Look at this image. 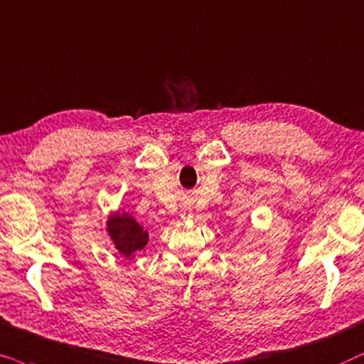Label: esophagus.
<instances>
[{
  "label": "esophagus",
  "mask_w": 364,
  "mask_h": 364,
  "mask_svg": "<svg viewBox=\"0 0 364 364\" xmlns=\"http://www.w3.org/2000/svg\"><path fill=\"white\" fill-rule=\"evenodd\" d=\"M181 218H183V220H190V218H191V211H188V210L181 211Z\"/></svg>",
  "instance_id": "34e87169"
}]
</instances>
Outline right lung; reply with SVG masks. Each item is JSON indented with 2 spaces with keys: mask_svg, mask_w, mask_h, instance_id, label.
<instances>
[{
  "mask_svg": "<svg viewBox=\"0 0 364 364\" xmlns=\"http://www.w3.org/2000/svg\"><path fill=\"white\" fill-rule=\"evenodd\" d=\"M108 230L116 248L126 258L141 251L148 243V232L132 216L124 215V213L109 218Z\"/></svg>",
  "mask_w": 364,
  "mask_h": 364,
  "instance_id": "1",
  "label": "right lung"
}]
</instances>
